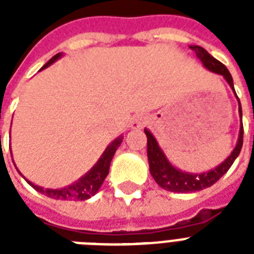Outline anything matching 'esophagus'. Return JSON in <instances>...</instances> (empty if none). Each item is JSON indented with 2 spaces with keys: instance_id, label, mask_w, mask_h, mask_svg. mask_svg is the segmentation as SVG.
<instances>
[{
  "instance_id": "obj_1",
  "label": "esophagus",
  "mask_w": 254,
  "mask_h": 254,
  "mask_svg": "<svg viewBox=\"0 0 254 254\" xmlns=\"http://www.w3.org/2000/svg\"><path fill=\"white\" fill-rule=\"evenodd\" d=\"M146 124H147L146 116L137 115V116H134V117H133V120H131L130 127H133V129H141V127H145Z\"/></svg>"
}]
</instances>
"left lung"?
I'll return each mask as SVG.
<instances>
[{"mask_svg":"<svg viewBox=\"0 0 254 254\" xmlns=\"http://www.w3.org/2000/svg\"><path fill=\"white\" fill-rule=\"evenodd\" d=\"M190 47H191V50L195 51L196 57L200 59V62L204 64L205 68L211 71V72L217 73V75H221V76L224 77L227 83L229 84V87L232 88V91L236 95V91H235V87H233V79L231 76V73H229L228 68L223 63L217 61V59L211 57L200 46H190ZM237 101H239V115L243 119V111H241V104L239 97H237ZM145 134L147 137V158H149V167H150L151 177L154 178V181L163 190L171 191V192L185 193L195 192V191H200L203 189L211 187L228 171L229 167L232 166L233 162H235V159L240 154L241 147H243L244 127H243V121H241L239 141H237L236 147L233 149V151L231 153L228 158L225 159L223 163H220L219 166L215 167V169L201 174L186 173V171H181V170L175 169L169 162L166 155L163 154L162 149L159 147L157 139L154 138V135L151 134L147 129H145Z\"/></svg>","mask_w":254,"mask_h":254,"instance_id":"left-lung-1","label":"left lung"}]
</instances>
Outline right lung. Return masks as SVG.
<instances>
[{
	"label": "right lung",
	"instance_id": "add662e5",
	"mask_svg": "<svg viewBox=\"0 0 254 254\" xmlns=\"http://www.w3.org/2000/svg\"><path fill=\"white\" fill-rule=\"evenodd\" d=\"M62 57V53L57 54L55 57H53L47 63H46L42 69L46 68L51 65L55 61H58L59 58ZM124 137H119L116 138L113 142L109 145V146L105 149V151L103 153V155L100 157V159L97 161L95 166L92 167L84 177H81L79 181H76L72 185L67 186V187H63V189H43V187H39V186L34 185L30 181L26 179V182L29 183L34 190H37L38 192L43 193L46 196L51 197V199H61V200H87L91 196H93L99 189L103 185V182L105 181L108 173H109V166H111L112 158L115 155L117 147L121 145ZM19 173V171H18ZM21 174V173H19ZM22 175V174H21ZM25 178V177H23Z\"/></svg>",
	"mask_w": 254,
	"mask_h": 254
}]
</instances>
